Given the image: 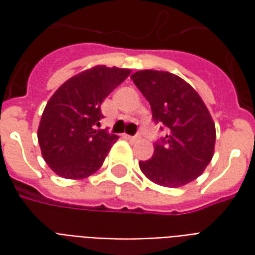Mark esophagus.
Masks as SVG:
<instances>
[{
	"label": "esophagus",
	"instance_id": "obj_1",
	"mask_svg": "<svg viewBox=\"0 0 255 255\" xmlns=\"http://www.w3.org/2000/svg\"><path fill=\"white\" fill-rule=\"evenodd\" d=\"M127 139H129L131 142H138V140H140V136H139V135H135V136H127Z\"/></svg>",
	"mask_w": 255,
	"mask_h": 255
}]
</instances>
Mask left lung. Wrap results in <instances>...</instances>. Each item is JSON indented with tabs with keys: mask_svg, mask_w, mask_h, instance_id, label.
Instances as JSON below:
<instances>
[{
	"mask_svg": "<svg viewBox=\"0 0 255 255\" xmlns=\"http://www.w3.org/2000/svg\"><path fill=\"white\" fill-rule=\"evenodd\" d=\"M131 79L149 101L153 120L168 128L153 157L139 161L140 171L162 187L186 186L213 158L216 127L208 108L192 86L171 72L144 69Z\"/></svg>",
	"mask_w": 255,
	"mask_h": 255,
	"instance_id": "left-lung-1",
	"label": "left lung"
}]
</instances>
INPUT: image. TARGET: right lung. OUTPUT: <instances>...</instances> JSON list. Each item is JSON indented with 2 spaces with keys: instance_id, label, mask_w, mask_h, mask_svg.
Returning a JSON list of instances; mask_svg holds the SVG:
<instances>
[{
  "instance_id": "1",
  "label": "right lung",
  "mask_w": 255,
  "mask_h": 255,
  "mask_svg": "<svg viewBox=\"0 0 255 255\" xmlns=\"http://www.w3.org/2000/svg\"><path fill=\"white\" fill-rule=\"evenodd\" d=\"M131 69L95 65L63 83L47 101L38 127L43 160L56 175L80 180L100 169L119 139L97 129L101 105Z\"/></svg>"
}]
</instances>
